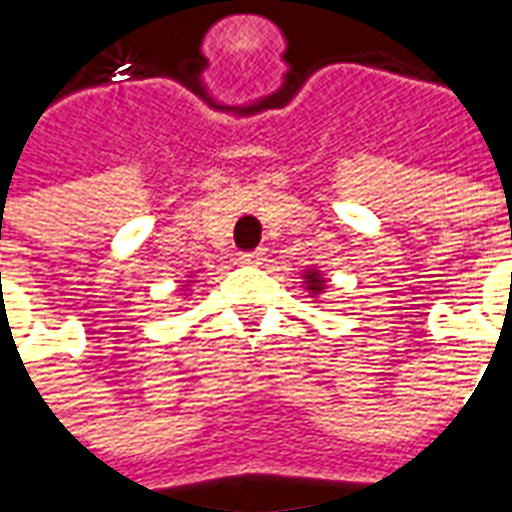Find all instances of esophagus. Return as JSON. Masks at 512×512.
I'll list each match as a JSON object with an SVG mask.
<instances>
[{
  "label": "esophagus",
  "instance_id": "34e87169",
  "mask_svg": "<svg viewBox=\"0 0 512 512\" xmlns=\"http://www.w3.org/2000/svg\"><path fill=\"white\" fill-rule=\"evenodd\" d=\"M263 255H266L263 249H252V252H241V257H238V260H241L244 266H257V263L263 260Z\"/></svg>",
  "mask_w": 512,
  "mask_h": 512
}]
</instances>
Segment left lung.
Returning a JSON list of instances; mask_svg holds the SVG:
<instances>
[{
    "mask_svg": "<svg viewBox=\"0 0 512 512\" xmlns=\"http://www.w3.org/2000/svg\"><path fill=\"white\" fill-rule=\"evenodd\" d=\"M307 279H310V282H312V288H310V290H321V288H318V282H321V279L315 277V274H310V277H307Z\"/></svg>",
    "mask_w": 512,
    "mask_h": 512,
    "instance_id": "8db88e82",
    "label": "left lung"
}]
</instances>
